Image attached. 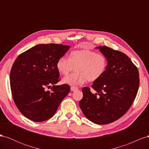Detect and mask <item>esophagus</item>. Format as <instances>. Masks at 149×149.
I'll list each match as a JSON object with an SVG mask.
<instances>
[{"label": "esophagus", "instance_id": "34e87169", "mask_svg": "<svg viewBox=\"0 0 149 149\" xmlns=\"http://www.w3.org/2000/svg\"><path fill=\"white\" fill-rule=\"evenodd\" d=\"M78 89V87H76V86H71V91H76V90Z\"/></svg>", "mask_w": 149, "mask_h": 149}]
</instances>
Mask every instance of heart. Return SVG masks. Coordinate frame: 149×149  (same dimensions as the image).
<instances>
[{
    "label": "heart",
    "instance_id": "obj_1",
    "mask_svg": "<svg viewBox=\"0 0 149 149\" xmlns=\"http://www.w3.org/2000/svg\"><path fill=\"white\" fill-rule=\"evenodd\" d=\"M56 67L61 75L68 74L75 68L76 71L63 79V83L70 86H80L88 80L94 82L106 73L107 67L106 57L89 49H77L71 52L69 58L65 56L56 61Z\"/></svg>",
    "mask_w": 149,
    "mask_h": 149
}]
</instances>
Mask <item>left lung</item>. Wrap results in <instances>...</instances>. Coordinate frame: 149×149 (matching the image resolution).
<instances>
[{
	"mask_svg": "<svg viewBox=\"0 0 149 149\" xmlns=\"http://www.w3.org/2000/svg\"><path fill=\"white\" fill-rule=\"evenodd\" d=\"M107 60L106 73L90 88L82 89L79 102L84 115L93 123L107 124L124 116L136 98L139 86L137 68L123 52L106 46L97 47Z\"/></svg>",
	"mask_w": 149,
	"mask_h": 149,
	"instance_id": "left-lung-1",
	"label": "left lung"
}]
</instances>
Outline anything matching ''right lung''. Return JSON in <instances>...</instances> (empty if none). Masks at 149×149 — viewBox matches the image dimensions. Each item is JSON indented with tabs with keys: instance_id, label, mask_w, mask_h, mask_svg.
Masks as SVG:
<instances>
[{
	"instance_id": "obj_1",
	"label": "right lung",
	"mask_w": 149,
	"mask_h": 149,
	"mask_svg": "<svg viewBox=\"0 0 149 149\" xmlns=\"http://www.w3.org/2000/svg\"><path fill=\"white\" fill-rule=\"evenodd\" d=\"M55 43L37 45L21 53L13 63L10 74L13 101L21 113L34 122L52 118L70 87L56 86L60 73L56 63L70 49ZM53 85L52 91L44 88Z\"/></svg>"
}]
</instances>
